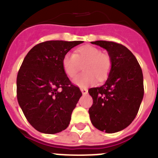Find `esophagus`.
<instances>
[{
	"label": "esophagus",
	"instance_id": "34e87169",
	"mask_svg": "<svg viewBox=\"0 0 158 158\" xmlns=\"http://www.w3.org/2000/svg\"><path fill=\"white\" fill-rule=\"evenodd\" d=\"M81 93H83L84 95H85L88 93V89H85V88H81Z\"/></svg>",
	"mask_w": 158,
	"mask_h": 158
}]
</instances>
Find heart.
<instances>
[{
  "mask_svg": "<svg viewBox=\"0 0 158 158\" xmlns=\"http://www.w3.org/2000/svg\"><path fill=\"white\" fill-rule=\"evenodd\" d=\"M85 72L73 79V83L80 87H87L99 81L104 80L111 69V57L100 49L92 45L78 47L75 54L67 53L62 58V67L65 74L73 78L83 64Z\"/></svg>",
  "mask_w": 158,
  "mask_h": 158,
  "instance_id": "b5f03b06",
  "label": "heart"
}]
</instances>
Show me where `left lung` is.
<instances>
[{
    "instance_id": "obj_1",
    "label": "left lung",
    "mask_w": 158,
    "mask_h": 158,
    "mask_svg": "<svg viewBox=\"0 0 158 158\" xmlns=\"http://www.w3.org/2000/svg\"><path fill=\"white\" fill-rule=\"evenodd\" d=\"M91 43L107 50L111 69L104 85L89 89L93 100L89 116L96 128L115 133L129 126L138 114L144 95L142 68L131 51L120 43Z\"/></svg>"
}]
</instances>
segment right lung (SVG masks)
I'll return each instance as SVG.
<instances>
[{
    "mask_svg": "<svg viewBox=\"0 0 158 158\" xmlns=\"http://www.w3.org/2000/svg\"><path fill=\"white\" fill-rule=\"evenodd\" d=\"M82 41L51 40L30 50L18 71L16 96L29 123L38 131L66 129L82 93L64 72L62 58Z\"/></svg>",
    "mask_w": 158,
    "mask_h": 158,
    "instance_id": "right-lung-1",
    "label": "right lung"
}]
</instances>
